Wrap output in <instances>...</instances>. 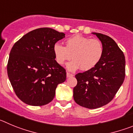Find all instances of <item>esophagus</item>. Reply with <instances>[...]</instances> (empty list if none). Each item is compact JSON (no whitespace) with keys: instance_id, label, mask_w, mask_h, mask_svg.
<instances>
[{"instance_id":"34e87169","label":"esophagus","mask_w":133,"mask_h":133,"mask_svg":"<svg viewBox=\"0 0 133 133\" xmlns=\"http://www.w3.org/2000/svg\"><path fill=\"white\" fill-rule=\"evenodd\" d=\"M66 75H67V77H70L74 76V74H70V73H69V72H67Z\"/></svg>"}]
</instances>
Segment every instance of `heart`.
Wrapping results in <instances>:
<instances>
[{"label":"heart","instance_id":"heart-1","mask_svg":"<svg viewBox=\"0 0 133 133\" xmlns=\"http://www.w3.org/2000/svg\"><path fill=\"white\" fill-rule=\"evenodd\" d=\"M65 43V46L56 43L53 45V52L59 65H63L72 58L74 59L67 65L69 71L79 68L89 71L96 67L102 58L104 46L98 39L76 35L67 38Z\"/></svg>","mask_w":133,"mask_h":133}]
</instances>
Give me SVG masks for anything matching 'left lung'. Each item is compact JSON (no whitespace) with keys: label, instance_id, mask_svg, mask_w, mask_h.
Here are the masks:
<instances>
[{"label":"left lung","instance_id":"left-lung-1","mask_svg":"<svg viewBox=\"0 0 133 133\" xmlns=\"http://www.w3.org/2000/svg\"><path fill=\"white\" fill-rule=\"evenodd\" d=\"M96 35L104 46V54L96 67L75 75L77 84L74 88V98L79 106L96 109L112 100L125 77V58L111 37Z\"/></svg>","mask_w":133,"mask_h":133}]
</instances>
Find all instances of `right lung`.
Here are the masks:
<instances>
[{
    "mask_svg": "<svg viewBox=\"0 0 133 133\" xmlns=\"http://www.w3.org/2000/svg\"><path fill=\"white\" fill-rule=\"evenodd\" d=\"M65 35L51 28H38L14 44L7 73L23 102L34 106L48 104L54 99L58 84L65 81V69L56 62L53 52V45Z\"/></svg>",
    "mask_w": 133,
    "mask_h": 133,
    "instance_id": "obj_1",
    "label": "right lung"
}]
</instances>
